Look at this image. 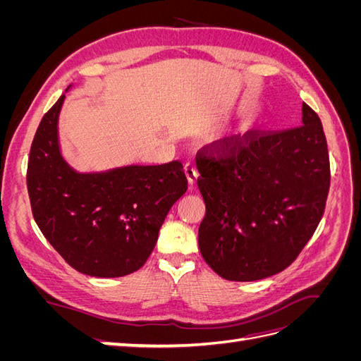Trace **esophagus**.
Returning <instances> with one entry per match:
<instances>
[{"label":"esophagus","instance_id":"esophagus-1","mask_svg":"<svg viewBox=\"0 0 361 361\" xmlns=\"http://www.w3.org/2000/svg\"><path fill=\"white\" fill-rule=\"evenodd\" d=\"M183 170H185V174H187V179H188L190 187L192 188V187H194V183H195V180H197V178H199V171H197V169H195L194 164H191V162H187V164H185Z\"/></svg>","mask_w":361,"mask_h":361}]
</instances>
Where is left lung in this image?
Instances as JSON below:
<instances>
[{
	"instance_id": "obj_1",
	"label": "left lung",
	"mask_w": 361,
	"mask_h": 361,
	"mask_svg": "<svg viewBox=\"0 0 361 361\" xmlns=\"http://www.w3.org/2000/svg\"><path fill=\"white\" fill-rule=\"evenodd\" d=\"M206 214L202 256L218 276L253 281L288 268L313 236L330 190L319 116L302 102V125L251 129L203 147L197 158Z\"/></svg>"
}]
</instances>
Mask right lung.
I'll return each mask as SVG.
<instances>
[{"label":"right lung","mask_w":361,"mask_h":361,"mask_svg":"<svg viewBox=\"0 0 361 361\" xmlns=\"http://www.w3.org/2000/svg\"><path fill=\"white\" fill-rule=\"evenodd\" d=\"M64 94L32 138L27 188L32 216L76 271L122 277L146 264L170 207L188 188L180 161L80 174L60 155L57 120Z\"/></svg>","instance_id":"right-lung-1"}]
</instances>
